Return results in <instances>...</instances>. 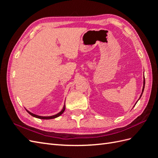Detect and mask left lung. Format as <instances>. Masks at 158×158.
I'll list each match as a JSON object with an SVG mask.
<instances>
[{
  "mask_svg": "<svg viewBox=\"0 0 158 158\" xmlns=\"http://www.w3.org/2000/svg\"><path fill=\"white\" fill-rule=\"evenodd\" d=\"M144 86H145V78H144V85H143V88H142V93H143V92H144ZM142 94H141V95H140V98H141V96H142Z\"/></svg>",
  "mask_w": 158,
  "mask_h": 158,
  "instance_id": "1",
  "label": "left lung"
}]
</instances>
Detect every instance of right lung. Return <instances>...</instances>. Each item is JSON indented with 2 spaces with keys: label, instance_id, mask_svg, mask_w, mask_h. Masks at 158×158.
I'll list each match as a JSON object with an SVG mask.
<instances>
[{
  "label": "right lung",
  "instance_id": "obj_1",
  "mask_svg": "<svg viewBox=\"0 0 158 158\" xmlns=\"http://www.w3.org/2000/svg\"><path fill=\"white\" fill-rule=\"evenodd\" d=\"M64 109H65V106H64V107H63V109L62 110V111H61L60 113H57L56 114H55V115L50 116V117H41V116L37 115V114H33L32 113H31V112H30V111H27V110H26V111H27V113H28L30 114L31 116H33V117H36V118H41V119H51V118H56V117H58L59 116H60V114H62L63 113V112L64 111Z\"/></svg>",
  "mask_w": 158,
  "mask_h": 158
}]
</instances>
